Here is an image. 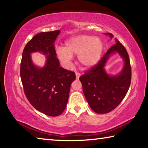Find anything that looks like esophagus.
I'll return each instance as SVG.
<instances>
[{"mask_svg": "<svg viewBox=\"0 0 148 148\" xmlns=\"http://www.w3.org/2000/svg\"><path fill=\"white\" fill-rule=\"evenodd\" d=\"M80 75H81V74H80L79 73V72H76V79H79Z\"/></svg>", "mask_w": 148, "mask_h": 148, "instance_id": "1", "label": "esophagus"}]
</instances>
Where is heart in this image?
Masks as SVG:
<instances>
[{"instance_id": "1", "label": "heart", "mask_w": 148, "mask_h": 148, "mask_svg": "<svg viewBox=\"0 0 148 148\" xmlns=\"http://www.w3.org/2000/svg\"><path fill=\"white\" fill-rule=\"evenodd\" d=\"M102 50L103 44L101 39L82 34L67 40L64 48L57 49V54L65 64L71 63L72 56H77L79 64L85 69H90L98 63Z\"/></svg>"}]
</instances>
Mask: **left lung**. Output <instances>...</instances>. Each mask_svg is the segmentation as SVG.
<instances>
[{"label": "left lung", "mask_w": 148, "mask_h": 148, "mask_svg": "<svg viewBox=\"0 0 148 148\" xmlns=\"http://www.w3.org/2000/svg\"><path fill=\"white\" fill-rule=\"evenodd\" d=\"M112 38L113 34L108 33ZM116 43L108 50L97 64L79 77L83 91L91 108L97 114H106L121 103L128 92L131 82V66L125 47L117 39ZM117 53L124 60L121 73L110 76L103 67L112 54Z\"/></svg>", "instance_id": "left-lung-1"}]
</instances>
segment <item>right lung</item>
<instances>
[{
    "instance_id": "right-lung-1",
    "label": "right lung",
    "mask_w": 148,
    "mask_h": 148,
    "mask_svg": "<svg viewBox=\"0 0 148 148\" xmlns=\"http://www.w3.org/2000/svg\"><path fill=\"white\" fill-rule=\"evenodd\" d=\"M59 30L40 32L28 42L23 49L20 76L25 95L35 109L49 116L61 115L68 102L70 89L76 79L74 72L60 66L54 42ZM41 52L47 55L43 68L35 66L30 53Z\"/></svg>"
}]
</instances>
